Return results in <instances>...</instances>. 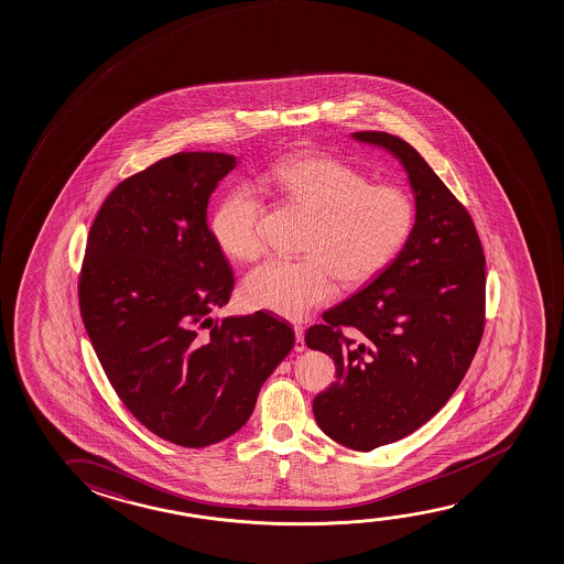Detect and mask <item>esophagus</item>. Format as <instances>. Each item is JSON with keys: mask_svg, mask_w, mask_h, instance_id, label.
<instances>
[{"mask_svg": "<svg viewBox=\"0 0 564 564\" xmlns=\"http://www.w3.org/2000/svg\"><path fill=\"white\" fill-rule=\"evenodd\" d=\"M294 335H296V341H294V351H304L306 344H304V327L294 324Z\"/></svg>", "mask_w": 564, "mask_h": 564, "instance_id": "34e87169", "label": "esophagus"}]
</instances>
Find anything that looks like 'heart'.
Masks as SVG:
<instances>
[{"label":"heart","mask_w":564,"mask_h":564,"mask_svg":"<svg viewBox=\"0 0 564 564\" xmlns=\"http://www.w3.org/2000/svg\"><path fill=\"white\" fill-rule=\"evenodd\" d=\"M314 215L304 238L303 260H270L250 271L242 301L253 311L301 319L324 306L344 285L378 278L408 245L416 205L398 184H370L365 172L322 153L286 156L260 178ZM265 205L250 188L232 189L213 213V237L238 261H253L265 250L261 230Z\"/></svg>","instance_id":"obj_1"}]
</instances>
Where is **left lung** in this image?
<instances>
[{
	"mask_svg": "<svg viewBox=\"0 0 564 564\" xmlns=\"http://www.w3.org/2000/svg\"><path fill=\"white\" fill-rule=\"evenodd\" d=\"M352 138L400 159L416 205L398 258L304 335L335 362L334 384L312 403L316 423L370 452L425 425L464 380L485 329V256L471 215L408 141Z\"/></svg>",
	"mask_w": 564,
	"mask_h": 564,
	"instance_id": "1",
	"label": "left lung"
}]
</instances>
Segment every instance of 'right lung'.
Returning <instances> with one entry per match:
<instances>
[{"label": "right lung", "instance_id": "right-lung-1", "mask_svg": "<svg viewBox=\"0 0 564 564\" xmlns=\"http://www.w3.org/2000/svg\"><path fill=\"white\" fill-rule=\"evenodd\" d=\"M237 166L225 153H176L116 186L90 225L79 308L110 384L164 441L204 448L252 415L293 349L268 312L213 319L235 278L207 227V204Z\"/></svg>", "mask_w": 564, "mask_h": 564}]
</instances>
